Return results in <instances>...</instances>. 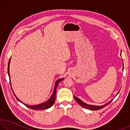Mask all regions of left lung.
<instances>
[{
  "label": "left lung",
  "instance_id": "left-lung-1",
  "mask_svg": "<svg viewBox=\"0 0 130 130\" xmlns=\"http://www.w3.org/2000/svg\"><path fill=\"white\" fill-rule=\"evenodd\" d=\"M118 93H119V92H118ZM117 94H116V95H117ZM74 99H75V100H76V102H77L78 104L81 105V107H83L85 108H87V109H91V110H94V111L103 108L105 107V106H107V105H108L109 103L113 100V99L111 100L109 102L107 103V104H105L103 105H100V106H95V105H89V104H85V103H84L80 99H79L78 98H76V97H75L74 96Z\"/></svg>",
  "mask_w": 130,
  "mask_h": 130
}]
</instances>
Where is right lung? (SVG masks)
<instances>
[{
    "label": "right lung",
    "instance_id": "right-lung-1",
    "mask_svg": "<svg viewBox=\"0 0 130 130\" xmlns=\"http://www.w3.org/2000/svg\"><path fill=\"white\" fill-rule=\"evenodd\" d=\"M10 61H11V58H10L9 60V62H8V76H9V78L10 79V70H9V67H10ZM63 78H60L59 79V80H57L56 83V84H55V87H54V91H53V93L52 95L50 97V98L49 99V100H48L45 103H42L41 104H39V105H27V104H26L25 103H23L21 102V101L18 98H17V97L15 96V94H14V92H13V93H14V94L15 95V97L17 98V99L19 101V102H20L21 103H22L24 105H25L26 107L29 108L30 109H38V110H42V109H47V108H49L51 107L54 104V103L55 102V100H56V89H57V87L58 86V83L60 82L61 81H62ZM10 85H11V83H10ZM11 88H12V87H11Z\"/></svg>",
    "mask_w": 130,
    "mask_h": 130
}]
</instances>
